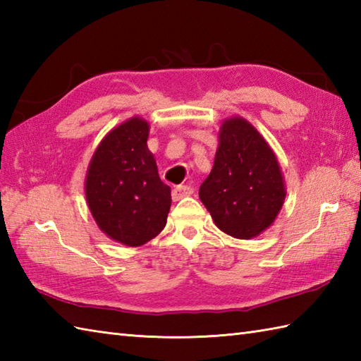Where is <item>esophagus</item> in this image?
Returning <instances> with one entry per match:
<instances>
[{
    "label": "esophagus",
    "instance_id": "1",
    "mask_svg": "<svg viewBox=\"0 0 361 361\" xmlns=\"http://www.w3.org/2000/svg\"><path fill=\"white\" fill-rule=\"evenodd\" d=\"M192 192H194V189L188 186V185L186 186H176L172 190V198H173V202H178V200H181V198L192 195Z\"/></svg>",
    "mask_w": 361,
    "mask_h": 361
}]
</instances>
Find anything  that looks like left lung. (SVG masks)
Segmentation results:
<instances>
[{"mask_svg":"<svg viewBox=\"0 0 361 361\" xmlns=\"http://www.w3.org/2000/svg\"><path fill=\"white\" fill-rule=\"evenodd\" d=\"M198 195L216 226L235 239H252L274 224L286 181L270 144L245 118L221 122L212 171Z\"/></svg>","mask_w":361,"mask_h":361,"instance_id":"obj_1","label":"left lung"}]
</instances>
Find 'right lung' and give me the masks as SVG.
Here are the masks:
<instances>
[{
  "instance_id": "right-lung-1",
  "label": "right lung",
  "mask_w": 361,
  "mask_h": 361,
  "mask_svg": "<svg viewBox=\"0 0 361 361\" xmlns=\"http://www.w3.org/2000/svg\"><path fill=\"white\" fill-rule=\"evenodd\" d=\"M149 122L133 116L99 142L87 169L85 197L99 229L126 247H141L163 231L171 188L161 181L147 147Z\"/></svg>"
}]
</instances>
